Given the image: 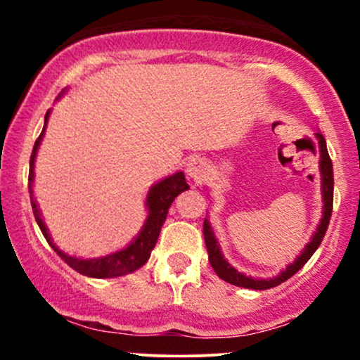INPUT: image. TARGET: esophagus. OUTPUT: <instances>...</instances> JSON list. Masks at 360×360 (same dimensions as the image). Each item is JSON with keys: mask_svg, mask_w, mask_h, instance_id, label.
Segmentation results:
<instances>
[{"mask_svg": "<svg viewBox=\"0 0 360 360\" xmlns=\"http://www.w3.org/2000/svg\"><path fill=\"white\" fill-rule=\"evenodd\" d=\"M186 172H188V177L193 181H200L203 179L205 174H206V166L203 160L196 159V160H191V162L188 164V169H186Z\"/></svg>", "mask_w": 360, "mask_h": 360, "instance_id": "1", "label": "esophagus"}]
</instances>
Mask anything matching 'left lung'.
Returning a JSON list of instances; mask_svg holds the SVG:
<instances>
[{
  "label": "left lung",
  "mask_w": 360,
  "mask_h": 360,
  "mask_svg": "<svg viewBox=\"0 0 360 360\" xmlns=\"http://www.w3.org/2000/svg\"><path fill=\"white\" fill-rule=\"evenodd\" d=\"M318 139V147H320V176H321V196H323V212H321V220L318 223L315 233H313L311 240H309L304 249L301 250V254L295 259V262H291L286 266V269L281 271L278 276L267 279H259V278H250L245 276L243 272H238L232 264L223 257L220 245H218L217 237H214L212 225L205 218L203 223V233H205V243L206 249H208V259L214 272L218 274V278L226 281V283L233 284L238 288H247V289H255V291H264V289H271L274 286H279L281 283L288 281L291 276H295L304 264L308 262L309 257L315 254V250L320 247L321 240H323L326 229H328L330 217H332V208H333V166L332 160H330L328 150H326V142L323 135L316 134Z\"/></svg>",
  "instance_id": "obj_1"
}]
</instances>
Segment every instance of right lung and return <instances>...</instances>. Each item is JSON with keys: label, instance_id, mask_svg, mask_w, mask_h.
<instances>
[{"label": "right lung", "instance_id": "obj_1", "mask_svg": "<svg viewBox=\"0 0 360 360\" xmlns=\"http://www.w3.org/2000/svg\"><path fill=\"white\" fill-rule=\"evenodd\" d=\"M64 94V91L57 96V100H60V96ZM49 117H51V110L45 113L44 120V128L40 137L37 139L34 150H32L30 157V172H28V193H30V201H32V210H34V217L37 220V225L42 230L45 240L49 242V245L59 254V257L68 262V266H71L74 271H77L82 276H88V278H96V279H106V278H118V276L130 274V272L140 269L143 264L147 262L150 257V252L155 247L157 238H159L160 229H162L164 221H166L169 208H171L172 201L177 194H181L186 189H189L188 183H186L184 172H176V174L164 177L162 181L155 183L148 189L147 193V220L143 223L142 230H140L137 237L134 238L125 249L113 252V254L103 255V257H94V259H81L74 257V255L65 254L62 252L56 243L52 242L51 233H49L47 226L42 220V213H40L39 205L34 196V177H35V157L37 150H39L40 143L45 135V128H47Z\"/></svg>", "mask_w": 360, "mask_h": 360}]
</instances>
